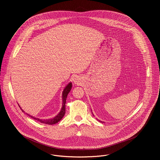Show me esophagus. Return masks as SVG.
<instances>
[{"label":"esophagus","mask_w":160,"mask_h":160,"mask_svg":"<svg viewBox=\"0 0 160 160\" xmlns=\"http://www.w3.org/2000/svg\"><path fill=\"white\" fill-rule=\"evenodd\" d=\"M79 82H80V80H79V79H78L77 77L76 78L74 79V83H79Z\"/></svg>","instance_id":"obj_1"}]
</instances>
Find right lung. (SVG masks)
<instances>
[{
	"instance_id": "obj_1",
	"label": "right lung",
	"mask_w": 160,
	"mask_h": 160,
	"mask_svg": "<svg viewBox=\"0 0 160 160\" xmlns=\"http://www.w3.org/2000/svg\"><path fill=\"white\" fill-rule=\"evenodd\" d=\"M72 88V83H69L65 87V88L64 89L63 91V94H62V99H63V103H62V107L61 109V112H59V113L58 114L57 116H56L54 118H52V119H40L38 118H36L35 117H33L32 116H31L29 114H28L29 116H30L32 118L38 121L39 122L41 123H46V124H48V125H53V124H55L56 123L60 121L61 119H62V118L64 116L65 113V103H66V99H67V95L69 93V92L71 91ZM20 108L22 109V108L20 107ZM22 112H24L23 110L22 109Z\"/></svg>"
}]
</instances>
